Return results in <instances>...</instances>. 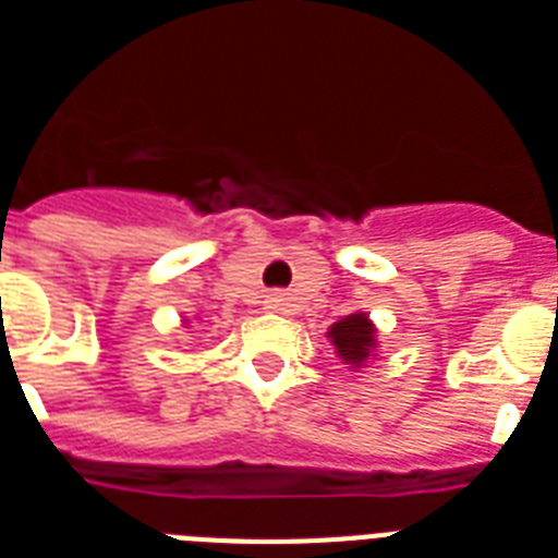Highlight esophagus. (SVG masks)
I'll use <instances>...</instances> for the list:
<instances>
[{
    "label": "esophagus",
    "mask_w": 558,
    "mask_h": 558,
    "mask_svg": "<svg viewBox=\"0 0 558 558\" xmlns=\"http://www.w3.org/2000/svg\"><path fill=\"white\" fill-rule=\"evenodd\" d=\"M269 306H271V310H278V306H283V295H271L269 298Z\"/></svg>",
    "instance_id": "esophagus-1"
}]
</instances>
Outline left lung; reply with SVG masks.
<instances>
[{"instance_id": "1", "label": "left lung", "mask_w": 558, "mask_h": 558, "mask_svg": "<svg viewBox=\"0 0 558 558\" xmlns=\"http://www.w3.org/2000/svg\"><path fill=\"white\" fill-rule=\"evenodd\" d=\"M330 339L336 344V353H339L348 365H362L373 350V324L367 322V315L356 313L341 318V322L332 324Z\"/></svg>"}]
</instances>
